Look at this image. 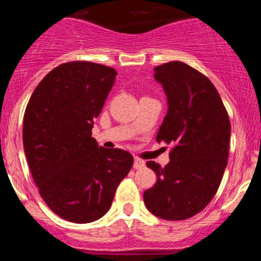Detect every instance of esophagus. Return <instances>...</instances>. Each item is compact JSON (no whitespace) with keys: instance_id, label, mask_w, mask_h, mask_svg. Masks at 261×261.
<instances>
[{"instance_id":"esophagus-1","label":"esophagus","mask_w":261,"mask_h":261,"mask_svg":"<svg viewBox=\"0 0 261 261\" xmlns=\"http://www.w3.org/2000/svg\"><path fill=\"white\" fill-rule=\"evenodd\" d=\"M133 167H135L136 170H140V168L145 167V162L142 161V159L135 158V163H133Z\"/></svg>"}]
</instances>
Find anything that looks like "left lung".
I'll return each mask as SVG.
<instances>
[{
  "instance_id": "8db88e82",
  "label": "left lung",
  "mask_w": 261,
  "mask_h": 261,
  "mask_svg": "<svg viewBox=\"0 0 261 261\" xmlns=\"http://www.w3.org/2000/svg\"><path fill=\"white\" fill-rule=\"evenodd\" d=\"M168 110L156 142L172 144L165 167L149 161L156 183L144 192L154 216L180 221L200 213L216 195L227 166L229 115L208 77L184 62H166L154 69Z\"/></svg>"
}]
</instances>
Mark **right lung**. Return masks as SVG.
<instances>
[{
    "mask_svg": "<svg viewBox=\"0 0 261 261\" xmlns=\"http://www.w3.org/2000/svg\"><path fill=\"white\" fill-rule=\"evenodd\" d=\"M116 74L95 62L61 64L40 81L24 112L23 146L34 181L50 211L70 222L105 216L133 166L132 154L91 137Z\"/></svg>",
    "mask_w": 261,
    "mask_h": 261,
    "instance_id": "obj_1",
    "label": "right lung"
}]
</instances>
